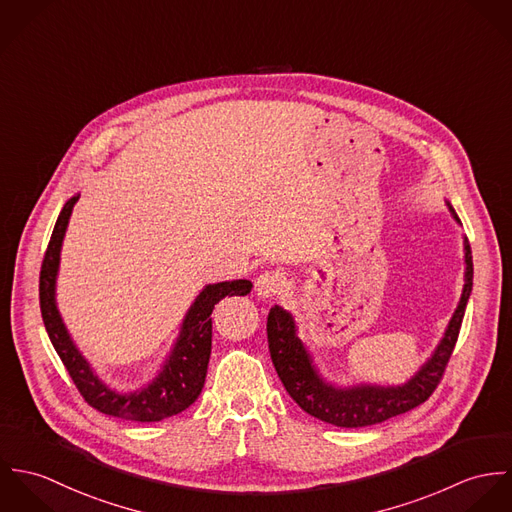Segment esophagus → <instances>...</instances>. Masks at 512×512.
Instances as JSON below:
<instances>
[{
  "label": "esophagus",
  "instance_id": "obj_1",
  "mask_svg": "<svg viewBox=\"0 0 512 512\" xmlns=\"http://www.w3.org/2000/svg\"><path fill=\"white\" fill-rule=\"evenodd\" d=\"M284 286H286V282L278 272H264L256 278L254 292L262 299H272L278 293L284 292Z\"/></svg>",
  "mask_w": 512,
  "mask_h": 512
}]
</instances>
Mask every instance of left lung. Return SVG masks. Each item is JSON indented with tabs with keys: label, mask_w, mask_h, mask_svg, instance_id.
I'll return each instance as SVG.
<instances>
[{
	"label": "left lung",
	"mask_w": 512,
	"mask_h": 512,
	"mask_svg": "<svg viewBox=\"0 0 512 512\" xmlns=\"http://www.w3.org/2000/svg\"><path fill=\"white\" fill-rule=\"evenodd\" d=\"M449 211L453 213V219L459 222L451 205ZM463 248L465 286L459 305L432 359H428V363L402 386L359 384L351 388H337L325 382L313 365L311 355L295 335V321L292 315L284 307L274 305L268 313L266 325L270 357L282 384L286 386L295 404L309 416L339 428H365L372 424H380L388 418L406 414L416 406L424 404L438 388L445 366L449 363V357L459 337L467 299L473 288V256L467 238L463 240Z\"/></svg>",
	"instance_id": "obj_1"
}]
</instances>
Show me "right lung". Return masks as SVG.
Instances as JSON below:
<instances>
[{
	"label": "right lung",
	"instance_id": "right-lung-1",
	"mask_svg": "<svg viewBox=\"0 0 512 512\" xmlns=\"http://www.w3.org/2000/svg\"><path fill=\"white\" fill-rule=\"evenodd\" d=\"M78 195L69 199L53 228L39 276V303L45 329L49 339L67 366L74 386L82 394L88 406L94 410L130 420V422H159L187 410L201 394L207 378V366L211 359V339H213V319L211 313L215 305L226 295H246L252 290L248 280L211 284L197 295L195 303L187 311L177 343L165 361L163 370L146 388L120 394L110 390L94 372L86 359L74 347L73 339L59 315L55 303V284L61 260V246L71 219Z\"/></svg>",
	"mask_w": 512,
	"mask_h": 512
}]
</instances>
